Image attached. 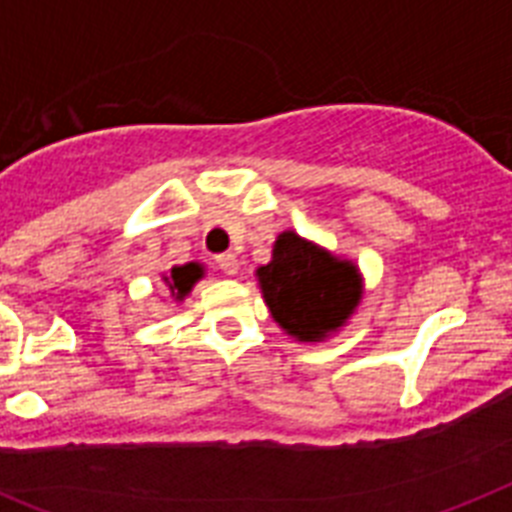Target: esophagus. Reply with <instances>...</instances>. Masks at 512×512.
<instances>
[{"label": "esophagus", "instance_id": "esophagus-1", "mask_svg": "<svg viewBox=\"0 0 512 512\" xmlns=\"http://www.w3.org/2000/svg\"><path fill=\"white\" fill-rule=\"evenodd\" d=\"M217 266L225 274H238V269H240L238 259H235L232 253H222V256H217Z\"/></svg>", "mask_w": 512, "mask_h": 512}]
</instances>
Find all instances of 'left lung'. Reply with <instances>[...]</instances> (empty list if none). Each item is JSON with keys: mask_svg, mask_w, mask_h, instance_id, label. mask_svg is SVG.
Returning a JSON list of instances; mask_svg holds the SVG:
<instances>
[{"mask_svg": "<svg viewBox=\"0 0 512 512\" xmlns=\"http://www.w3.org/2000/svg\"><path fill=\"white\" fill-rule=\"evenodd\" d=\"M264 301L274 322L303 342L342 327L361 301L356 266L337 261L295 232H282L272 261L259 269Z\"/></svg>", "mask_w": 512, "mask_h": 512, "instance_id": "obj_1", "label": "left lung"}]
</instances>
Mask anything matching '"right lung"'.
Wrapping results in <instances>:
<instances>
[{"label": "right lung", "instance_id": "add662e5", "mask_svg": "<svg viewBox=\"0 0 512 512\" xmlns=\"http://www.w3.org/2000/svg\"><path fill=\"white\" fill-rule=\"evenodd\" d=\"M164 280L170 282V290L177 295V298H183L190 287H193V282L201 280V266L198 264L175 266V269L170 272V277H164Z\"/></svg>", "mask_w": 512, "mask_h": 512}]
</instances>
